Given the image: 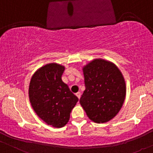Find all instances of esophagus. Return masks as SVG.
Wrapping results in <instances>:
<instances>
[{
	"label": "esophagus",
	"mask_w": 153,
	"mask_h": 153,
	"mask_svg": "<svg viewBox=\"0 0 153 153\" xmlns=\"http://www.w3.org/2000/svg\"><path fill=\"white\" fill-rule=\"evenodd\" d=\"M76 96H77V97H78V99H80V96H81V93H80V92L76 93Z\"/></svg>",
	"instance_id": "34e87169"
}]
</instances>
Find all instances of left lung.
<instances>
[{
	"label": "left lung",
	"instance_id": "8db88e82",
	"mask_svg": "<svg viewBox=\"0 0 153 153\" xmlns=\"http://www.w3.org/2000/svg\"><path fill=\"white\" fill-rule=\"evenodd\" d=\"M85 89L80 103L88 118L96 123L113 119L122 108L126 96L124 77L108 61L96 59L82 69Z\"/></svg>",
	"mask_w": 153,
	"mask_h": 153
}]
</instances>
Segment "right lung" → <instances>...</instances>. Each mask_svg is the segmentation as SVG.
Returning a JSON list of instances; mask_svg holds the SVG:
<instances>
[{
    "label": "right lung",
    "instance_id": "right-lung-1",
    "mask_svg": "<svg viewBox=\"0 0 153 153\" xmlns=\"http://www.w3.org/2000/svg\"><path fill=\"white\" fill-rule=\"evenodd\" d=\"M64 66L50 63L34 73L29 84V96L32 108L39 118L54 127L68 122L78 98L62 82Z\"/></svg>",
    "mask_w": 153,
    "mask_h": 153
}]
</instances>
